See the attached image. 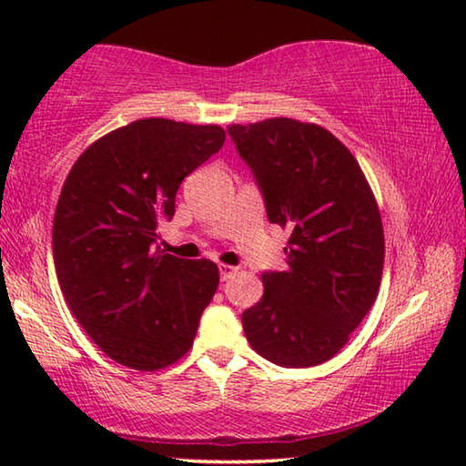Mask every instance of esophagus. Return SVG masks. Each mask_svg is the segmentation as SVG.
I'll return each mask as SVG.
<instances>
[{"instance_id": "esophagus-1", "label": "esophagus", "mask_w": 466, "mask_h": 466, "mask_svg": "<svg viewBox=\"0 0 466 466\" xmlns=\"http://www.w3.org/2000/svg\"><path fill=\"white\" fill-rule=\"evenodd\" d=\"M218 267H219V275H222V279H224V281H226V279H230V278H232V275L236 273V267H232V265L219 263Z\"/></svg>"}]
</instances>
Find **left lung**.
Returning <instances> with one entry per match:
<instances>
[{
    "instance_id": "8db88e82",
    "label": "left lung",
    "mask_w": 466,
    "mask_h": 466,
    "mask_svg": "<svg viewBox=\"0 0 466 466\" xmlns=\"http://www.w3.org/2000/svg\"><path fill=\"white\" fill-rule=\"evenodd\" d=\"M228 133L255 172L269 222L289 230L288 269L263 273L244 335L273 364L319 366L343 350L380 289L376 197L353 154L320 125L275 116Z\"/></svg>"
}]
</instances>
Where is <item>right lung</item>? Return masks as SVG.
<instances>
[{"instance_id": "1", "label": "right lung", "mask_w": 466, "mask_h": 466, "mask_svg": "<svg viewBox=\"0 0 466 466\" xmlns=\"http://www.w3.org/2000/svg\"><path fill=\"white\" fill-rule=\"evenodd\" d=\"M219 125L139 119L84 149L53 219L55 271L69 310L116 364L156 372L193 347L219 271L156 248L185 177L219 152Z\"/></svg>"}]
</instances>
